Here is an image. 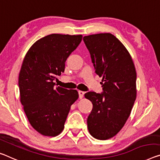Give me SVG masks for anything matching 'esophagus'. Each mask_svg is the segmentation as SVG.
I'll return each mask as SVG.
<instances>
[{"label":"esophagus","mask_w":160,"mask_h":160,"mask_svg":"<svg viewBox=\"0 0 160 160\" xmlns=\"http://www.w3.org/2000/svg\"><path fill=\"white\" fill-rule=\"evenodd\" d=\"M83 95H84V92H82V91H78V96H79V99H82L83 97Z\"/></svg>","instance_id":"1"}]
</instances>
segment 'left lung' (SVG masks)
Wrapping results in <instances>:
<instances>
[{
  "instance_id": "obj_1",
  "label": "left lung",
  "mask_w": 160,
  "mask_h": 160,
  "mask_svg": "<svg viewBox=\"0 0 160 160\" xmlns=\"http://www.w3.org/2000/svg\"><path fill=\"white\" fill-rule=\"evenodd\" d=\"M96 73L102 78L103 92L86 93L93 109L87 119L90 134L105 140L114 137L128 119L137 97V73L129 51L109 33L83 38Z\"/></svg>"
}]
</instances>
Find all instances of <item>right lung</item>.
I'll return each instance as SVG.
<instances>
[{"instance_id": "right-lung-1", "label": "right lung", "mask_w": 160, "mask_h": 160, "mask_svg": "<svg viewBox=\"0 0 160 160\" xmlns=\"http://www.w3.org/2000/svg\"><path fill=\"white\" fill-rule=\"evenodd\" d=\"M82 40V35L50 34L36 41L24 57L18 77L21 102L31 126L44 136L63 131L78 98L77 90L55 87L53 81L64 72L66 59Z\"/></svg>"}]
</instances>
